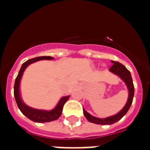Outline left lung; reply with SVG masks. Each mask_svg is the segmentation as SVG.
Here are the masks:
<instances>
[{"label":"left lung","instance_id":"obj_1","mask_svg":"<svg viewBox=\"0 0 150 150\" xmlns=\"http://www.w3.org/2000/svg\"><path fill=\"white\" fill-rule=\"evenodd\" d=\"M111 62L113 63V65L110 67L109 71H111L112 73L115 74V75H117V76H119L126 84L128 90V101H127L125 106L123 107V109L121 110V111H119L115 115L108 117H106V118H99V117L92 116L91 114H89L86 110L83 109V113H84L86 118L89 122H92V123L97 124V125H102L114 124L117 121H118L119 120H121L125 115L126 113L128 112V110L130 108L131 105L132 103L135 89H134V85H133V81L132 79L130 71L122 64L119 63L117 61H111Z\"/></svg>","mask_w":150,"mask_h":150}]
</instances>
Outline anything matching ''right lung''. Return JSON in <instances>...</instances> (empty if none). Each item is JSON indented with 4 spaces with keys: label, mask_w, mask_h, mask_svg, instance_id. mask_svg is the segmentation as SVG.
I'll return each mask as SVG.
<instances>
[{
    "label": "right lung",
    "mask_w": 150,
    "mask_h": 150,
    "mask_svg": "<svg viewBox=\"0 0 150 150\" xmlns=\"http://www.w3.org/2000/svg\"><path fill=\"white\" fill-rule=\"evenodd\" d=\"M53 59L54 58L50 56L37 57H34L33 59H29L27 61H25V63L22 64L21 69H20L19 72L18 74V76L15 79V86H14V96H15V101L17 103L18 107L25 116L30 119L31 121H34V122L44 123V122H50V121H55L57 118H59V117L61 116V114H62L64 105L69 98V96L61 97L56 107L51 110H37L32 108V107L27 106L26 104H25V103L21 99L19 91L20 82H21V79H22V76L23 75L24 71L25 70V68L29 64H31L36 61H40V60H53Z\"/></svg>",
    "instance_id": "add662e5"
}]
</instances>
